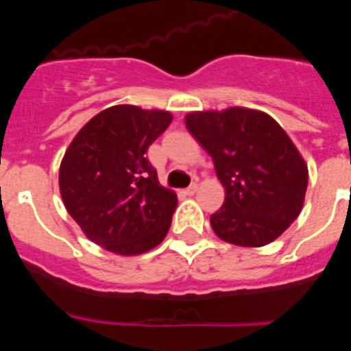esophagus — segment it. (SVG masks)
Listing matches in <instances>:
<instances>
[{
  "label": "esophagus",
  "instance_id": "1",
  "mask_svg": "<svg viewBox=\"0 0 351 351\" xmlns=\"http://www.w3.org/2000/svg\"><path fill=\"white\" fill-rule=\"evenodd\" d=\"M197 191H198V184H191V186H188V188H186L184 193L190 195V197H191V195H195Z\"/></svg>",
  "mask_w": 351,
  "mask_h": 351
}]
</instances>
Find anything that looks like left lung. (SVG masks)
I'll list each match as a JSON object with an SVG mask.
<instances>
[{
    "mask_svg": "<svg viewBox=\"0 0 351 351\" xmlns=\"http://www.w3.org/2000/svg\"><path fill=\"white\" fill-rule=\"evenodd\" d=\"M184 123L225 188L221 209L210 216L214 234L244 247L276 241L297 219L308 190V165L287 132L246 107L190 112Z\"/></svg>",
    "mask_w": 351,
    "mask_h": 351,
    "instance_id": "obj_1",
    "label": "left lung"
}]
</instances>
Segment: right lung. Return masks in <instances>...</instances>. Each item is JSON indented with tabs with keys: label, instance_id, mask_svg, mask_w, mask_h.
Instances as JSON below:
<instances>
[{
	"label": "right lung",
	"instance_id": "right-lung-1",
	"mask_svg": "<svg viewBox=\"0 0 351 351\" xmlns=\"http://www.w3.org/2000/svg\"><path fill=\"white\" fill-rule=\"evenodd\" d=\"M172 123L169 110L114 105L80 128L60 167L68 214L89 241L133 256L165 239L178 195L163 188L145 158Z\"/></svg>",
	"mask_w": 351,
	"mask_h": 351
}]
</instances>
